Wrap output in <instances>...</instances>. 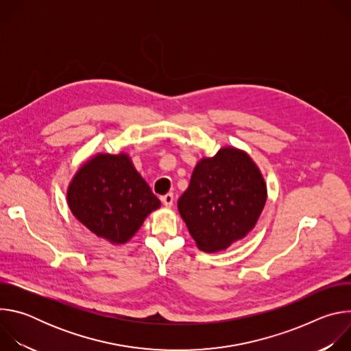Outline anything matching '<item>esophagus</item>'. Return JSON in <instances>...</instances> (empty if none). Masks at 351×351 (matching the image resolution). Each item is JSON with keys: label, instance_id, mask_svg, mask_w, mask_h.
Wrapping results in <instances>:
<instances>
[{"label": "esophagus", "instance_id": "esophagus-1", "mask_svg": "<svg viewBox=\"0 0 351 351\" xmlns=\"http://www.w3.org/2000/svg\"><path fill=\"white\" fill-rule=\"evenodd\" d=\"M161 202H162V204H164L167 208L172 207V204H173V194H172V193H168V194L162 195V197H161Z\"/></svg>", "mask_w": 351, "mask_h": 351}]
</instances>
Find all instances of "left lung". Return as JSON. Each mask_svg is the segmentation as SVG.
Returning a JSON list of instances; mask_svg holds the SVG:
<instances>
[{"label":"left lung","mask_w":351,"mask_h":351,"mask_svg":"<svg viewBox=\"0 0 351 351\" xmlns=\"http://www.w3.org/2000/svg\"><path fill=\"white\" fill-rule=\"evenodd\" d=\"M267 195L265 179L253 158L225 145L195 164L178 210L195 245L217 253L254 229Z\"/></svg>","instance_id":"obj_1"}]
</instances>
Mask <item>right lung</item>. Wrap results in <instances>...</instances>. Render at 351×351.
Instances as JSON below:
<instances>
[{
	"label": "right lung",
	"mask_w": 351,
	"mask_h": 351,
	"mask_svg": "<svg viewBox=\"0 0 351 351\" xmlns=\"http://www.w3.org/2000/svg\"><path fill=\"white\" fill-rule=\"evenodd\" d=\"M66 199L73 217L111 244L128 243L161 207L123 152L98 153L84 161L69 182Z\"/></svg>",
	"instance_id": "1"
}]
</instances>
